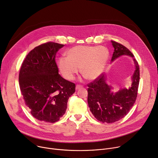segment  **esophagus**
I'll list each match as a JSON object with an SVG mask.
<instances>
[{"mask_svg": "<svg viewBox=\"0 0 158 158\" xmlns=\"http://www.w3.org/2000/svg\"><path fill=\"white\" fill-rule=\"evenodd\" d=\"M82 88V85H79V84L76 85V90L79 89L80 88Z\"/></svg>", "mask_w": 158, "mask_h": 158, "instance_id": "esophagus-1", "label": "esophagus"}]
</instances>
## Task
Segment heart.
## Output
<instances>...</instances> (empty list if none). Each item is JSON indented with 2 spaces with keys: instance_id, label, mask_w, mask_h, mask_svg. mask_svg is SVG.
Here are the masks:
<instances>
[{
  "instance_id": "heart-1",
  "label": "heart",
  "mask_w": 158,
  "mask_h": 158,
  "mask_svg": "<svg viewBox=\"0 0 158 158\" xmlns=\"http://www.w3.org/2000/svg\"><path fill=\"white\" fill-rule=\"evenodd\" d=\"M67 58L61 57L58 67L63 77L73 80L79 73L87 80L93 81L101 74L106 66L109 52L104 47L78 45L66 52Z\"/></svg>"
}]
</instances>
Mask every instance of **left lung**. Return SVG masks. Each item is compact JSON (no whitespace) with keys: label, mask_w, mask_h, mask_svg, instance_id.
<instances>
[{"label":"left lung","mask_w":158,"mask_h":158,"mask_svg":"<svg viewBox=\"0 0 158 158\" xmlns=\"http://www.w3.org/2000/svg\"><path fill=\"white\" fill-rule=\"evenodd\" d=\"M114 48L111 61L122 55H134L127 47L114 41H111ZM135 70L132 76V83L128 89H122L117 93L111 91V88L106 83L105 74L99 75L88 84V103L94 117L99 122L111 123L126 116L133 106L137 96L140 79L139 66L134 59Z\"/></svg>","instance_id":"8db88e82"}]
</instances>
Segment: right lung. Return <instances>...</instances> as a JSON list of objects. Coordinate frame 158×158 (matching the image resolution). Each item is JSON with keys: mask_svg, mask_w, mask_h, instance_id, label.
<instances>
[{"mask_svg": "<svg viewBox=\"0 0 158 158\" xmlns=\"http://www.w3.org/2000/svg\"><path fill=\"white\" fill-rule=\"evenodd\" d=\"M64 45L43 44L30 52L22 63L19 87L25 105L38 120L55 123L65 113L69 97L76 84L59 74L56 54Z\"/></svg>", "mask_w": 158, "mask_h": 158, "instance_id": "add662e5", "label": "right lung"}]
</instances>
